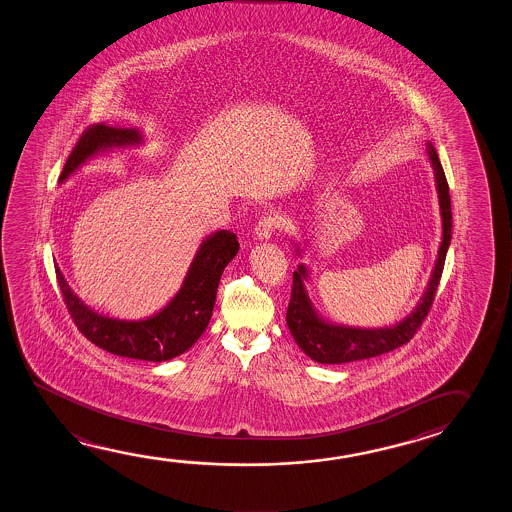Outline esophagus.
Segmentation results:
<instances>
[{
    "mask_svg": "<svg viewBox=\"0 0 512 512\" xmlns=\"http://www.w3.org/2000/svg\"><path fill=\"white\" fill-rule=\"evenodd\" d=\"M278 226L279 218L276 217V215H265V217H261L260 222L254 227L256 240H261V242H263V240H270L274 231L278 229Z\"/></svg>",
    "mask_w": 512,
    "mask_h": 512,
    "instance_id": "1",
    "label": "esophagus"
}]
</instances>
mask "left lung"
Listing matches in <instances>:
<instances>
[{
  "label": "left lung",
  "mask_w": 512,
  "mask_h": 512,
  "mask_svg": "<svg viewBox=\"0 0 512 512\" xmlns=\"http://www.w3.org/2000/svg\"><path fill=\"white\" fill-rule=\"evenodd\" d=\"M426 152L434 168L435 190H437L439 209H441L442 236L434 270L430 274L425 292L421 295L416 308L408 313L405 319H401L392 326L355 328V326L337 324V322L326 321L321 313L317 312L306 288V283L310 281V270L301 263L294 272V286H292V297L286 310V324L294 337L295 344L315 362L347 364V362L365 360V358H373V356L394 351L399 346L407 344L408 340L416 335L421 322L425 321L426 315L430 312V306L434 303L435 290L444 269L446 252L451 242V200L446 175L434 145L430 141L426 145ZM295 252L297 256H303V249L299 243H295Z\"/></svg>",
  "instance_id": "left-lung-1"
}]
</instances>
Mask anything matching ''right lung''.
Segmentation results:
<instances>
[{
  "mask_svg": "<svg viewBox=\"0 0 512 512\" xmlns=\"http://www.w3.org/2000/svg\"><path fill=\"white\" fill-rule=\"evenodd\" d=\"M143 141L139 129L109 127L105 123L93 125L78 139L59 182L68 181L80 166L100 152L139 147ZM238 249L240 243L231 231L220 229L206 236L195 252L179 292L165 308L139 321L116 319L95 312L71 290L59 265L55 267V274L73 321L95 346L125 358L166 362L188 351L208 328L217 299L218 281L229 261L238 254Z\"/></svg>",
  "mask_w": 512,
  "mask_h": 512,
  "instance_id": "obj_1",
  "label": "right lung"
}]
</instances>
